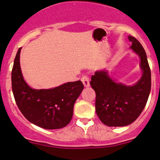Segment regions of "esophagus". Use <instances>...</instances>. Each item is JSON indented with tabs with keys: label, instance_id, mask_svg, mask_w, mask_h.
<instances>
[{
	"label": "esophagus",
	"instance_id": "1",
	"mask_svg": "<svg viewBox=\"0 0 160 160\" xmlns=\"http://www.w3.org/2000/svg\"><path fill=\"white\" fill-rule=\"evenodd\" d=\"M81 81L82 82V83H83V85L85 87H89V79L87 76L84 75V76L81 78Z\"/></svg>",
	"mask_w": 160,
	"mask_h": 160
}]
</instances>
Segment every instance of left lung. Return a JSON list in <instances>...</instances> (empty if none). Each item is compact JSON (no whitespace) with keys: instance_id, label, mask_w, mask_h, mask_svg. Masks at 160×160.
<instances>
[{"instance_id":"obj_1","label":"left lung","mask_w":160,"mask_h":160,"mask_svg":"<svg viewBox=\"0 0 160 160\" xmlns=\"http://www.w3.org/2000/svg\"><path fill=\"white\" fill-rule=\"evenodd\" d=\"M130 47L140 58L142 76L133 86L115 82L105 70L98 71L91 78L90 85L95 92V111L108 126H125L132 123L148 102L151 89V74L146 52L134 37H128Z\"/></svg>"}]
</instances>
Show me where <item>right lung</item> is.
<instances>
[{"mask_svg": "<svg viewBox=\"0 0 160 160\" xmlns=\"http://www.w3.org/2000/svg\"><path fill=\"white\" fill-rule=\"evenodd\" d=\"M19 49L12 70V89L18 108L32 123L46 128L65 127L73 117L76 100L83 89L80 80L68 82L48 89H34L24 80L20 67Z\"/></svg>", "mask_w": 160, "mask_h": 160, "instance_id": "add662e5", "label": "right lung"}]
</instances>
